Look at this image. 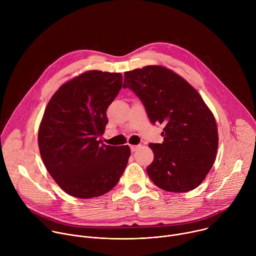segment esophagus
I'll use <instances>...</instances> for the list:
<instances>
[{
	"instance_id": "1",
	"label": "esophagus",
	"mask_w": 256,
	"mask_h": 256,
	"mask_svg": "<svg viewBox=\"0 0 256 256\" xmlns=\"http://www.w3.org/2000/svg\"><path fill=\"white\" fill-rule=\"evenodd\" d=\"M138 149V144H132V146H130V151H132V153L136 152Z\"/></svg>"
}]
</instances>
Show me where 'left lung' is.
I'll list each match as a JSON object with an SVG mask.
<instances>
[{
	"mask_svg": "<svg viewBox=\"0 0 256 256\" xmlns=\"http://www.w3.org/2000/svg\"><path fill=\"white\" fill-rule=\"evenodd\" d=\"M124 88L140 98L153 124L164 126V142L149 144L150 179L170 192L198 188L214 162L218 140L214 118L198 92L161 66L126 72Z\"/></svg>",
	"mask_w": 256,
	"mask_h": 256,
	"instance_id": "8db88e82",
	"label": "left lung"
}]
</instances>
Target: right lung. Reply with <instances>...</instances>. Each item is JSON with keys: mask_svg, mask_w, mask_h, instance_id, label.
Returning a JSON list of instances; mask_svg holds the SVG:
<instances>
[{"mask_svg": "<svg viewBox=\"0 0 256 256\" xmlns=\"http://www.w3.org/2000/svg\"><path fill=\"white\" fill-rule=\"evenodd\" d=\"M122 87L120 72L89 70L60 87L38 130L42 161L54 180L78 198L112 190L122 175L128 146L102 144L106 110Z\"/></svg>", "mask_w": 256, "mask_h": 256, "instance_id": "obj_1", "label": "right lung"}]
</instances>
